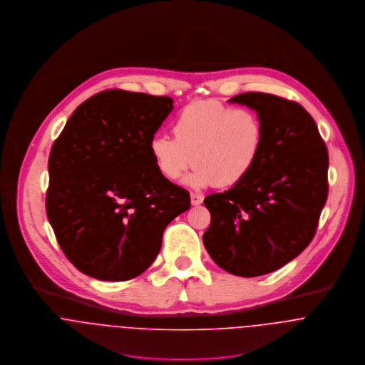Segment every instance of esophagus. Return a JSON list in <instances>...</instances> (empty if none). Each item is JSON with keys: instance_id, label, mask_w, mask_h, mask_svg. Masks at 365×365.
<instances>
[{"instance_id": "34e87169", "label": "esophagus", "mask_w": 365, "mask_h": 365, "mask_svg": "<svg viewBox=\"0 0 365 365\" xmlns=\"http://www.w3.org/2000/svg\"><path fill=\"white\" fill-rule=\"evenodd\" d=\"M202 200H204V197H202V195H200V193H192L190 195V202H192L193 205H200Z\"/></svg>"}]
</instances>
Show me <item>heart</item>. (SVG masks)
<instances>
[{"label":"heart","mask_w":365,"mask_h":365,"mask_svg":"<svg viewBox=\"0 0 365 365\" xmlns=\"http://www.w3.org/2000/svg\"><path fill=\"white\" fill-rule=\"evenodd\" d=\"M173 134L151 140L153 161L168 180L179 179L195 163L186 179L195 187L241 183L260 161L266 144L259 112L215 101L185 106L173 122Z\"/></svg>","instance_id":"b5f03b06"}]
</instances>
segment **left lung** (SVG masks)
Here are the masks:
<instances>
[{
	"instance_id": "8db88e82",
	"label": "left lung",
	"mask_w": 365,
	"mask_h": 365,
	"mask_svg": "<svg viewBox=\"0 0 365 365\" xmlns=\"http://www.w3.org/2000/svg\"><path fill=\"white\" fill-rule=\"evenodd\" d=\"M260 113L266 144L241 183L204 199L202 242L225 272L256 277L297 257L314 240L327 200L329 155L312 116L297 102L246 92L230 99Z\"/></svg>"
}]
</instances>
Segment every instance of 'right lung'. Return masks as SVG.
<instances>
[{
    "instance_id": "add662e5",
    "label": "right lung",
    "mask_w": 365,
    "mask_h": 365,
    "mask_svg": "<svg viewBox=\"0 0 365 365\" xmlns=\"http://www.w3.org/2000/svg\"><path fill=\"white\" fill-rule=\"evenodd\" d=\"M169 96L102 91L81 103L48 157L46 212L61 250L83 274L125 282L160 253L166 225L190 208L186 189L158 172L150 143Z\"/></svg>"
}]
</instances>
